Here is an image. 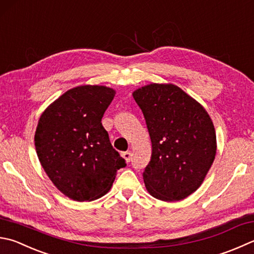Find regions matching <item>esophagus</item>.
Returning a JSON list of instances; mask_svg holds the SVG:
<instances>
[{
  "mask_svg": "<svg viewBox=\"0 0 254 254\" xmlns=\"http://www.w3.org/2000/svg\"><path fill=\"white\" fill-rule=\"evenodd\" d=\"M122 157L125 159L126 162H129L131 159V152L130 151H125V152H122Z\"/></svg>",
  "mask_w": 254,
  "mask_h": 254,
  "instance_id": "34e87169",
  "label": "esophagus"
}]
</instances>
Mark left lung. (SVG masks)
<instances>
[{
  "instance_id": "8db88e82",
  "label": "left lung",
  "mask_w": 254,
  "mask_h": 254,
  "mask_svg": "<svg viewBox=\"0 0 254 254\" xmlns=\"http://www.w3.org/2000/svg\"><path fill=\"white\" fill-rule=\"evenodd\" d=\"M132 97L151 140L150 162L142 175L147 191L162 201L187 198L201 186L216 157L211 118L201 104L174 84L142 86Z\"/></svg>"
}]
</instances>
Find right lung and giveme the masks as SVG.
<instances>
[{
	"mask_svg": "<svg viewBox=\"0 0 254 254\" xmlns=\"http://www.w3.org/2000/svg\"><path fill=\"white\" fill-rule=\"evenodd\" d=\"M115 94L106 86H77L54 100L38 119V160L56 188L75 201L103 197L117 170L126 166L102 125Z\"/></svg>",
	"mask_w": 254,
	"mask_h": 254,
	"instance_id": "obj_1",
	"label": "right lung"
}]
</instances>
